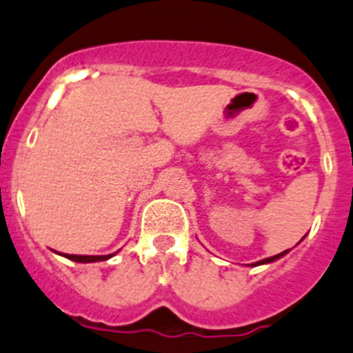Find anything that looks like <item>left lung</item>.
I'll return each mask as SVG.
<instances>
[{
    "instance_id": "8db88e82",
    "label": "left lung",
    "mask_w": 353,
    "mask_h": 353,
    "mask_svg": "<svg viewBox=\"0 0 353 353\" xmlns=\"http://www.w3.org/2000/svg\"><path fill=\"white\" fill-rule=\"evenodd\" d=\"M290 250H285V252H281V253H278V255H274V256H269V259H263V260H260V262H255V263H252L253 268H255V265H262V263H269V262H274V260H278V259H281L283 255H286V253H288Z\"/></svg>"
}]
</instances>
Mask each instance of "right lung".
<instances>
[{"mask_svg":"<svg viewBox=\"0 0 353 353\" xmlns=\"http://www.w3.org/2000/svg\"><path fill=\"white\" fill-rule=\"evenodd\" d=\"M63 256L65 259L74 260V262H79V263H90V262H101V260L110 259V256H114V253H112V255H68V253H63Z\"/></svg>","mask_w":353,"mask_h":353,"instance_id":"right-lung-1","label":"right lung"}]
</instances>
